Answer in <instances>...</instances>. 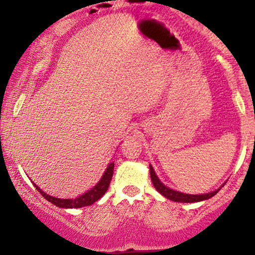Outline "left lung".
Returning <instances> with one entry per match:
<instances>
[{
    "mask_svg": "<svg viewBox=\"0 0 255 255\" xmlns=\"http://www.w3.org/2000/svg\"><path fill=\"white\" fill-rule=\"evenodd\" d=\"M149 171H150V180H152L153 186L155 187V190L159 192L161 196H164L165 198L170 199L172 202H179V203H194V202H202L205 201V199L212 198L213 196H215L219 191L221 190V187H219L218 190H214L213 192L209 193H202V194H188V193H182L179 192V191H175L172 188L168 187V186L164 185L163 182L160 181L159 177L155 174L154 169H153L152 165H149Z\"/></svg>",
    "mask_w": 255,
    "mask_h": 255,
    "instance_id": "1",
    "label": "left lung"
}]
</instances>
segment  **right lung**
Returning <instances> with one entry per match:
<instances>
[{
	"label": "right lung",
	"mask_w": 255,
	"mask_h": 255,
	"mask_svg": "<svg viewBox=\"0 0 255 255\" xmlns=\"http://www.w3.org/2000/svg\"><path fill=\"white\" fill-rule=\"evenodd\" d=\"M113 171H114V163L112 161V163L108 164V166H107L106 171L103 172V175H102V177L100 179V181L96 183L91 190L86 191V192L81 194V196L76 197V198H72V199L57 198V197L50 196V194L43 192L39 186L36 185V183H34V186L36 187V190L39 191V192L42 194L43 197H45V199H47L48 202H51V203L56 205V207L64 208V209L87 207V205L94 204L96 201H98V199H100L101 197H102L103 194L107 192V190H108V187H109V183H111L112 176H113Z\"/></svg>",
	"instance_id": "add662e5"
}]
</instances>
